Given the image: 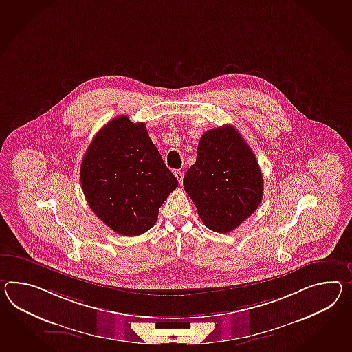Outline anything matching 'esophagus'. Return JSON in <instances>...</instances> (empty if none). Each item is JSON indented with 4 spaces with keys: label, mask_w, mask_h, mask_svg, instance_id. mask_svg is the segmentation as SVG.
<instances>
[{
    "label": "esophagus",
    "mask_w": 352,
    "mask_h": 352,
    "mask_svg": "<svg viewBox=\"0 0 352 352\" xmlns=\"http://www.w3.org/2000/svg\"><path fill=\"white\" fill-rule=\"evenodd\" d=\"M174 175H175V178L178 179L179 183L183 182V172H180V170H175V172H174Z\"/></svg>",
    "instance_id": "1"
}]
</instances>
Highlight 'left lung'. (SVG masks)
I'll list each match as a JSON object with an SVG mask.
<instances>
[{"mask_svg":"<svg viewBox=\"0 0 352 352\" xmlns=\"http://www.w3.org/2000/svg\"><path fill=\"white\" fill-rule=\"evenodd\" d=\"M184 190L208 229L229 232L245 221L263 197V175L252 148L230 124L210 129L198 142Z\"/></svg>","mask_w":352,"mask_h":352,"instance_id":"1","label":"left lung"}]
</instances>
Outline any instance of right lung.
<instances>
[{
    "label": "right lung",
    "instance_id": "add662e5",
    "mask_svg": "<svg viewBox=\"0 0 352 352\" xmlns=\"http://www.w3.org/2000/svg\"><path fill=\"white\" fill-rule=\"evenodd\" d=\"M80 180L90 208L113 232L136 236L157 221L178 186L146 131L120 116L100 129L84 155Z\"/></svg>",
    "mask_w": 352,
    "mask_h": 352
}]
</instances>
